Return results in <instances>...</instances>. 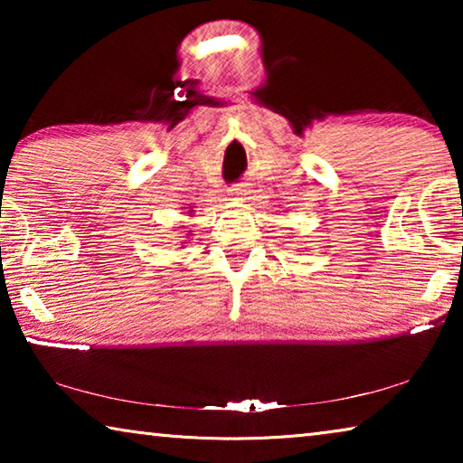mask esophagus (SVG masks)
Listing matches in <instances>:
<instances>
[{"label": "esophagus", "mask_w": 463, "mask_h": 463, "mask_svg": "<svg viewBox=\"0 0 463 463\" xmlns=\"http://www.w3.org/2000/svg\"><path fill=\"white\" fill-rule=\"evenodd\" d=\"M229 195H232V200H245L242 198V195H245V190H242L241 185H237V187H232Z\"/></svg>", "instance_id": "esophagus-1"}]
</instances>
